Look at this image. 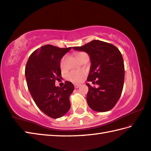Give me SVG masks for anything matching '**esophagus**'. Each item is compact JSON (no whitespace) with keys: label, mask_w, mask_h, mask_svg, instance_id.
I'll list each match as a JSON object with an SVG mask.
<instances>
[{"label":"esophagus","mask_w":151,"mask_h":151,"mask_svg":"<svg viewBox=\"0 0 151 151\" xmlns=\"http://www.w3.org/2000/svg\"><path fill=\"white\" fill-rule=\"evenodd\" d=\"M74 86H75V88H78L80 87V86H81V85L79 84H74Z\"/></svg>","instance_id":"1"}]
</instances>
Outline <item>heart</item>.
<instances>
[{"instance_id": "heart-1", "label": "heart", "mask_w": 151, "mask_h": 151, "mask_svg": "<svg viewBox=\"0 0 151 151\" xmlns=\"http://www.w3.org/2000/svg\"><path fill=\"white\" fill-rule=\"evenodd\" d=\"M82 53H78V55ZM63 61L64 59H63L61 62V66L63 64ZM85 75H86V73L84 70H72L67 74V78L68 81L73 82V83H80L83 80Z\"/></svg>"}]
</instances>
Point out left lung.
Listing matches in <instances>:
<instances>
[{
  "instance_id": "left-lung-1",
  "label": "left lung",
  "mask_w": 151,
  "mask_h": 151,
  "mask_svg": "<svg viewBox=\"0 0 151 151\" xmlns=\"http://www.w3.org/2000/svg\"><path fill=\"white\" fill-rule=\"evenodd\" d=\"M73 48L88 55L91 66L87 81L95 83L96 80L99 86L96 88L86 84L89 107L98 112L109 111L119 100L124 84L125 67L121 52L114 45L100 40Z\"/></svg>"
}]
</instances>
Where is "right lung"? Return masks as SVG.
<instances>
[{
	"label": "right lung",
	"instance_id": "obj_1",
	"mask_svg": "<svg viewBox=\"0 0 151 151\" xmlns=\"http://www.w3.org/2000/svg\"><path fill=\"white\" fill-rule=\"evenodd\" d=\"M70 49L43 45L33 52L26 63L25 76L30 94L40 110L51 118L63 116L70 108L73 83L66 81L63 88L55 84L61 78L62 57Z\"/></svg>",
	"mask_w": 151,
	"mask_h": 151
}]
</instances>
